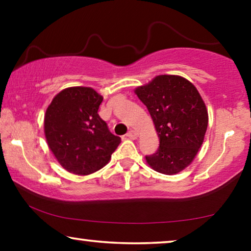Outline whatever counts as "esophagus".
Listing matches in <instances>:
<instances>
[{
    "label": "esophagus",
    "mask_w": 251,
    "mask_h": 251,
    "mask_svg": "<svg viewBox=\"0 0 251 251\" xmlns=\"http://www.w3.org/2000/svg\"><path fill=\"white\" fill-rule=\"evenodd\" d=\"M126 136L128 137V138H130V139H136L137 138V132L135 131V130H130V131L126 133Z\"/></svg>",
    "instance_id": "esophagus-1"
}]
</instances>
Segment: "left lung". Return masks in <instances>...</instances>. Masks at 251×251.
I'll list each match as a JSON object with an SVG mask.
<instances>
[{
  "label": "left lung",
  "instance_id": "left-lung-1",
  "mask_svg": "<svg viewBox=\"0 0 251 251\" xmlns=\"http://www.w3.org/2000/svg\"><path fill=\"white\" fill-rule=\"evenodd\" d=\"M136 95L149 109L160 144L146 161L154 170L174 175L197 155L208 126V112L197 88L186 78L160 75Z\"/></svg>",
  "mask_w": 251,
  "mask_h": 251
}]
</instances>
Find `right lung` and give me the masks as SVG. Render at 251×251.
Listing matches in <instances>:
<instances>
[{
    "instance_id": "obj_1",
    "label": "right lung",
    "mask_w": 251,
    "mask_h": 251,
    "mask_svg": "<svg viewBox=\"0 0 251 251\" xmlns=\"http://www.w3.org/2000/svg\"><path fill=\"white\" fill-rule=\"evenodd\" d=\"M101 101L94 89L74 87L60 91L47 109L48 145L70 173L89 175L101 169L121 143L98 114Z\"/></svg>"
}]
</instances>
